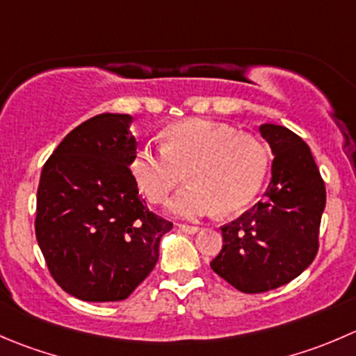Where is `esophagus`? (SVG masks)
Returning <instances> with one entry per match:
<instances>
[{
    "label": "esophagus",
    "instance_id": "esophagus-1",
    "mask_svg": "<svg viewBox=\"0 0 356 356\" xmlns=\"http://www.w3.org/2000/svg\"><path fill=\"white\" fill-rule=\"evenodd\" d=\"M179 229L184 231V233H188V234H195V233H198L200 227L198 226H188V224H179Z\"/></svg>",
    "mask_w": 356,
    "mask_h": 356
}]
</instances>
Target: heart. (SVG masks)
<instances>
[{"label":"heart","instance_id":"b5f03b06","mask_svg":"<svg viewBox=\"0 0 356 356\" xmlns=\"http://www.w3.org/2000/svg\"><path fill=\"white\" fill-rule=\"evenodd\" d=\"M129 167L151 203L167 202L186 172L189 186L175 196L172 212L198 217L219 209L231 216L257 198L270 172V151L252 134L193 118L165 129L163 147H137Z\"/></svg>","mask_w":356,"mask_h":356}]
</instances>
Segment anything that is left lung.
<instances>
[{
  "label": "left lung",
  "instance_id": "obj_1",
  "mask_svg": "<svg viewBox=\"0 0 356 356\" xmlns=\"http://www.w3.org/2000/svg\"><path fill=\"white\" fill-rule=\"evenodd\" d=\"M261 136L275 154L264 198L224 224L222 250L210 268L245 294L282 287L302 273L318 252L325 182L308 144L292 130L264 123Z\"/></svg>",
  "mask_w": 356,
  "mask_h": 356
}]
</instances>
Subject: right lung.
<instances>
[{"mask_svg": "<svg viewBox=\"0 0 356 356\" xmlns=\"http://www.w3.org/2000/svg\"><path fill=\"white\" fill-rule=\"evenodd\" d=\"M130 115L104 113L64 137L43 165L36 240L51 278L90 302L123 301L153 271L174 224L140 200Z\"/></svg>", "mask_w": 356, "mask_h": 356, "instance_id": "add662e5", "label": "right lung"}]
</instances>
